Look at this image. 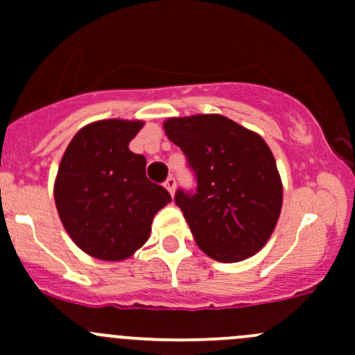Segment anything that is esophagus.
I'll return each instance as SVG.
<instances>
[{
	"mask_svg": "<svg viewBox=\"0 0 355 355\" xmlns=\"http://www.w3.org/2000/svg\"><path fill=\"white\" fill-rule=\"evenodd\" d=\"M164 187L168 189V193L173 194L175 193V187H177V180H175V177H168L166 180H164Z\"/></svg>",
	"mask_w": 355,
	"mask_h": 355,
	"instance_id": "esophagus-1",
	"label": "esophagus"
}]
</instances>
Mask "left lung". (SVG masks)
<instances>
[{"mask_svg": "<svg viewBox=\"0 0 355 355\" xmlns=\"http://www.w3.org/2000/svg\"><path fill=\"white\" fill-rule=\"evenodd\" d=\"M164 131L196 178L194 191L178 189L175 203L198 247L220 263L259 252L282 210V182L266 141L224 115L168 119Z\"/></svg>", "mask_w": 355, "mask_h": 355, "instance_id": "left-lung-1", "label": "left lung"}]
</instances>
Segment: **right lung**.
Masks as SVG:
<instances>
[{
  "label": "right lung",
  "instance_id": "obj_1",
  "mask_svg": "<svg viewBox=\"0 0 355 355\" xmlns=\"http://www.w3.org/2000/svg\"><path fill=\"white\" fill-rule=\"evenodd\" d=\"M144 122H92L73 137L59 164L54 198L71 240L89 256L122 261L150 236L154 215L171 201L145 175L147 159L129 150Z\"/></svg>",
  "mask_w": 355,
  "mask_h": 355
}]
</instances>
